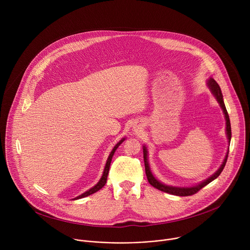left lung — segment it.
I'll return each mask as SVG.
<instances>
[{"mask_svg": "<svg viewBox=\"0 0 250 250\" xmlns=\"http://www.w3.org/2000/svg\"><path fill=\"white\" fill-rule=\"evenodd\" d=\"M207 86L209 89L210 93L215 96L216 100L218 101V103L220 104L221 108L224 112L225 115V119H226V133H227V137L229 140V145L230 144V138H231V127H230V122H229V117L228 114V111L226 109V105L224 103V99H223V94H222V90L219 86V84L213 80L212 78L208 79L207 81ZM142 149H144V159H145V166H146V177L147 180L149 182V184L151 186H153L154 188L168 193V194H172V195H176V196H191L193 194H196L198 191H200L202 188H204L206 185H208V183H210L211 181H213L215 179L220 176V174L222 173V171L224 170L227 160H228V156H229V150L226 154V157L222 163V165L220 166V168L213 173L211 176H209L208 178H207L206 180L202 181L199 184H196L194 186L191 187H176V186H170V185H166L162 182H160L159 180H157L156 178L153 176L151 170H150V166H149V162H148V151H147V147L146 146H142Z\"/></svg>", "mask_w": 250, "mask_h": 250, "instance_id": "8db88e82", "label": "left lung"}]
</instances>
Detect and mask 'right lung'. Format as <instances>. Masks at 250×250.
<instances>
[{
  "label": "right lung",
  "mask_w": 250,
  "mask_h": 250,
  "mask_svg": "<svg viewBox=\"0 0 250 250\" xmlns=\"http://www.w3.org/2000/svg\"><path fill=\"white\" fill-rule=\"evenodd\" d=\"M125 139V137L122 138V139L118 142V144L114 146L113 150L111 151V153H110V155H109V157H108V160H106V162H105V165H104V171H103V175H102V177H101V179L99 180V182H98L95 186H93L91 189H89L88 191H86V192H84L83 194H81L80 196L74 198V200H78V199H82V198H85V197H87V196H90V195H92V194L98 192L100 189H102V188L104 186V184L106 183V178H108V174H109V170H110V165H111V162H112V158H113V156H114V154H115L117 148L123 144V141H124Z\"/></svg>",
  "instance_id": "1"
}]
</instances>
